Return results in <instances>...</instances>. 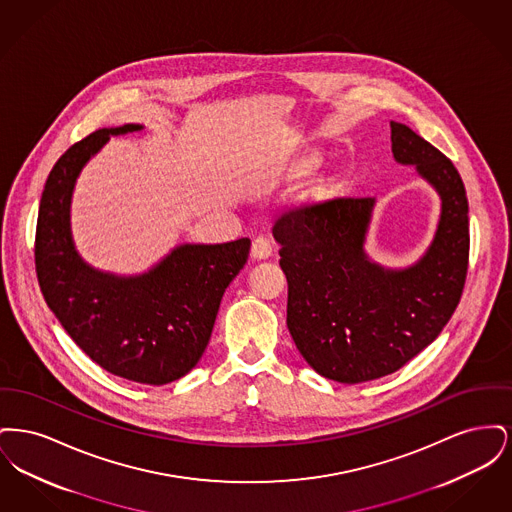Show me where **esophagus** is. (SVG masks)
I'll use <instances>...</instances> for the list:
<instances>
[{"mask_svg": "<svg viewBox=\"0 0 512 512\" xmlns=\"http://www.w3.org/2000/svg\"><path fill=\"white\" fill-rule=\"evenodd\" d=\"M270 255H272V244L268 242L267 238H263V236L255 238L253 244H251V257L257 259V261H263V259H268Z\"/></svg>", "mask_w": 512, "mask_h": 512, "instance_id": "1", "label": "esophagus"}]
</instances>
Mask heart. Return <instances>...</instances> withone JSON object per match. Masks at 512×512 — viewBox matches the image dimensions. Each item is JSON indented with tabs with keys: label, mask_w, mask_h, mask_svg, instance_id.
<instances>
[{
	"label": "heart",
	"mask_w": 512,
	"mask_h": 512,
	"mask_svg": "<svg viewBox=\"0 0 512 512\" xmlns=\"http://www.w3.org/2000/svg\"><path fill=\"white\" fill-rule=\"evenodd\" d=\"M309 169H313V163H307V165H305V171H309ZM332 188H334L332 180L322 178V180H318L317 184L313 186V190L309 192V199H311V201H322V199H328V197L332 195Z\"/></svg>",
	"instance_id": "1"
}]
</instances>
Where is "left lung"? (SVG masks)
Here are the masks:
<instances>
[{"label": "left lung", "mask_w": 512, "mask_h": 512, "mask_svg": "<svg viewBox=\"0 0 512 512\" xmlns=\"http://www.w3.org/2000/svg\"><path fill=\"white\" fill-rule=\"evenodd\" d=\"M397 163L441 199L438 230L407 268L368 259L374 199L338 197L276 220L280 267L288 278V328L303 359L341 384L382 378L436 340L455 313L468 270V199L461 174L407 124L390 122Z\"/></svg>", "instance_id": "obj_1"}]
</instances>
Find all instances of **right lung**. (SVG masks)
<instances>
[{"label": "right lung", "instance_id": "right-lung-1", "mask_svg": "<svg viewBox=\"0 0 512 512\" xmlns=\"http://www.w3.org/2000/svg\"><path fill=\"white\" fill-rule=\"evenodd\" d=\"M142 128H101L59 157L40 199L34 259L49 309L96 365L138 384L163 386L201 359L220 299L247 263L251 240L178 245L138 276L84 263L71 234L74 182L111 136Z\"/></svg>", "mask_w": 512, "mask_h": 512}]
</instances>
